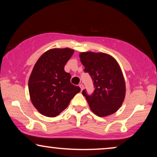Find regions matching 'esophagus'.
<instances>
[{
  "label": "esophagus",
  "instance_id": "esophagus-1",
  "mask_svg": "<svg viewBox=\"0 0 157 157\" xmlns=\"http://www.w3.org/2000/svg\"><path fill=\"white\" fill-rule=\"evenodd\" d=\"M79 87L81 88V91H82V90L83 89V84H81H81H79Z\"/></svg>",
  "mask_w": 157,
  "mask_h": 157
}]
</instances>
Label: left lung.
<instances>
[{
  "mask_svg": "<svg viewBox=\"0 0 157 157\" xmlns=\"http://www.w3.org/2000/svg\"><path fill=\"white\" fill-rule=\"evenodd\" d=\"M80 59L84 72L89 73L95 88L91 95L83 90L90 109L100 117L115 113L124 100L125 81L117 61L104 53H81Z\"/></svg>",
  "mask_w": 157,
  "mask_h": 157,
  "instance_id": "1",
  "label": "left lung"
}]
</instances>
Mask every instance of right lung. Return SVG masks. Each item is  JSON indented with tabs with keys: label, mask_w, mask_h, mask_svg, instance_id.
<instances>
[{
	"label": "right lung",
	"mask_w": 157,
	"mask_h": 157,
	"mask_svg": "<svg viewBox=\"0 0 157 157\" xmlns=\"http://www.w3.org/2000/svg\"><path fill=\"white\" fill-rule=\"evenodd\" d=\"M73 49L53 48L36 62L29 81L31 102L41 114L55 117L68 106L81 91L71 83V74L64 66L74 54Z\"/></svg>",
	"instance_id": "add662e5"
}]
</instances>
